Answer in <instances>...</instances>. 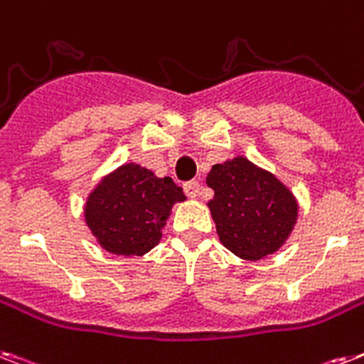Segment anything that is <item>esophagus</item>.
<instances>
[{
  "label": "esophagus",
  "instance_id": "34e87169",
  "mask_svg": "<svg viewBox=\"0 0 364 364\" xmlns=\"http://www.w3.org/2000/svg\"><path fill=\"white\" fill-rule=\"evenodd\" d=\"M183 188H185V194H187L188 198H196L198 194H200V183L198 181H188L183 185Z\"/></svg>",
  "mask_w": 364,
  "mask_h": 364
}]
</instances>
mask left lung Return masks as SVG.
Instances as JSON below:
<instances>
[{
  "label": "left lung",
  "mask_w": 364,
  "mask_h": 364,
  "mask_svg": "<svg viewBox=\"0 0 364 364\" xmlns=\"http://www.w3.org/2000/svg\"><path fill=\"white\" fill-rule=\"evenodd\" d=\"M205 181L215 191L208 208L226 249L256 262L286 243L297 223L299 205L273 173L245 156H233L215 164Z\"/></svg>",
  "instance_id": "left-lung-1"
}]
</instances>
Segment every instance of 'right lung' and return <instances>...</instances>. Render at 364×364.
Segmentation results:
<instances>
[{"mask_svg": "<svg viewBox=\"0 0 364 364\" xmlns=\"http://www.w3.org/2000/svg\"><path fill=\"white\" fill-rule=\"evenodd\" d=\"M187 196L172 177L129 162L100 179L84 208L99 245L117 256H144L159 245L173 203Z\"/></svg>", "mask_w": 364, "mask_h": 364, "instance_id": "right-lung-1", "label": "right lung"}]
</instances>
